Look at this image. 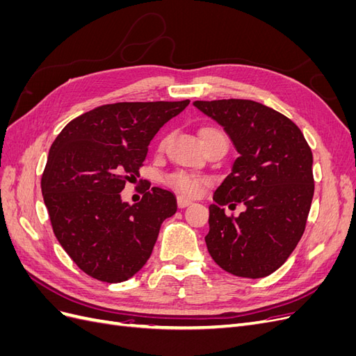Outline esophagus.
Listing matches in <instances>:
<instances>
[{
	"label": "esophagus",
	"instance_id": "obj_1",
	"mask_svg": "<svg viewBox=\"0 0 356 356\" xmlns=\"http://www.w3.org/2000/svg\"><path fill=\"white\" fill-rule=\"evenodd\" d=\"M177 203H178V208H186V207H188V204H191L193 202L186 199V197H178Z\"/></svg>",
	"mask_w": 356,
	"mask_h": 356
}]
</instances>
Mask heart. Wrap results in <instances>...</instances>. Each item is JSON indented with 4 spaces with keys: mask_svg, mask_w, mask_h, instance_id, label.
I'll use <instances>...</instances> for the list:
<instances>
[{
    "mask_svg": "<svg viewBox=\"0 0 356 356\" xmlns=\"http://www.w3.org/2000/svg\"><path fill=\"white\" fill-rule=\"evenodd\" d=\"M200 141H209V139H225L224 134L220 131L218 127H213V126H204L200 129ZM165 141L161 143L160 145L163 147ZM168 184L175 188L178 193H181V195L184 196H197L200 195V191L203 188V184L207 182V179H204L203 177H197V175H193V174H188V172H184V170H178V172H174V174L168 175L166 178Z\"/></svg>",
    "mask_w": 356,
    "mask_h": 356,
    "instance_id": "obj_1",
    "label": "heart"
}]
</instances>
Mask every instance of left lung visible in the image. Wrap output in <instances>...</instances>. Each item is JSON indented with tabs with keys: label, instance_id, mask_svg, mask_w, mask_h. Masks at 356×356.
I'll return each instance as SVG.
<instances>
[{
	"label": "left lung",
	"instance_id": "obj_1",
	"mask_svg": "<svg viewBox=\"0 0 356 356\" xmlns=\"http://www.w3.org/2000/svg\"><path fill=\"white\" fill-rule=\"evenodd\" d=\"M224 127L239 153L209 207L208 251L222 270L264 277L281 267L305 233L314 197V157L298 126L250 99L195 101ZM242 202L239 218L222 207Z\"/></svg>",
	"mask_w": 356,
	"mask_h": 356
}]
</instances>
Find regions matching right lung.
Masks as SVG:
<instances>
[{
  "label": "right lung",
  "instance_id": "add662e5",
  "mask_svg": "<svg viewBox=\"0 0 356 356\" xmlns=\"http://www.w3.org/2000/svg\"><path fill=\"white\" fill-rule=\"evenodd\" d=\"M190 104L117 102L71 120L51 144L41 177L56 239L84 273L123 282L153 252L160 225L177 212L170 191L153 187L129 204L120 191L139 177L159 129Z\"/></svg>",
  "mask_w": 356,
  "mask_h": 356
}]
</instances>
